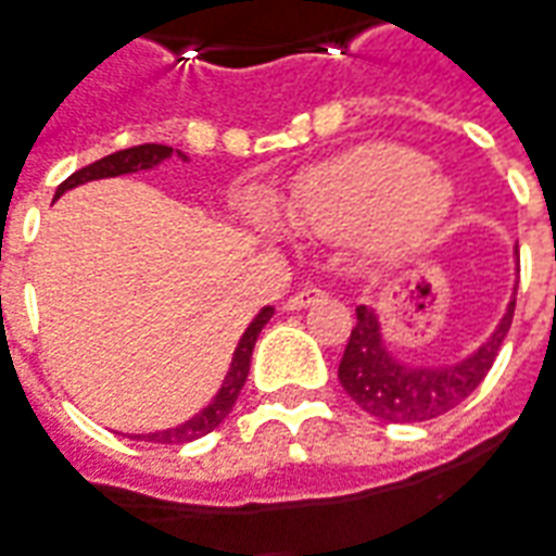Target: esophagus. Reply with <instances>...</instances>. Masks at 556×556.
I'll return each instance as SVG.
<instances>
[{"label": "esophagus", "instance_id": "esophagus-1", "mask_svg": "<svg viewBox=\"0 0 556 556\" xmlns=\"http://www.w3.org/2000/svg\"><path fill=\"white\" fill-rule=\"evenodd\" d=\"M321 298H325V291L316 289V286H304V289H298L289 301H286V309H304V306L316 304Z\"/></svg>", "mask_w": 556, "mask_h": 556}]
</instances>
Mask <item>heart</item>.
<instances>
[{
	"label": "heart",
	"mask_w": 556,
	"mask_h": 556,
	"mask_svg": "<svg viewBox=\"0 0 556 556\" xmlns=\"http://www.w3.org/2000/svg\"><path fill=\"white\" fill-rule=\"evenodd\" d=\"M452 180L421 153L372 143L304 177L289 201V223L309 238L364 231L376 252H406L452 211Z\"/></svg>",
	"instance_id": "heart-1"
}]
</instances>
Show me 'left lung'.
Returning a JSON list of instances; mask_svg holds the SVG:
<instances>
[{"label": "left lung", "mask_w": 556, "mask_h": 556, "mask_svg": "<svg viewBox=\"0 0 556 556\" xmlns=\"http://www.w3.org/2000/svg\"><path fill=\"white\" fill-rule=\"evenodd\" d=\"M518 294V286H515ZM355 328L345 343L340 361V386L358 403L364 413L382 418L388 425H413L448 413L481 386V379L494 367L496 352L506 340L515 316V298L496 321L494 333L472 349L469 355L452 364H409L388 349L379 325V313L361 304L355 309Z\"/></svg>", "instance_id": "left-lung-1"}]
</instances>
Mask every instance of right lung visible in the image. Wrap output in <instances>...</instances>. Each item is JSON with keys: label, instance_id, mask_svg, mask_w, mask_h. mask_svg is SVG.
Wrapping results in <instances>:
<instances>
[{"label": "right lung", "instance_id": "add662e5", "mask_svg": "<svg viewBox=\"0 0 556 556\" xmlns=\"http://www.w3.org/2000/svg\"><path fill=\"white\" fill-rule=\"evenodd\" d=\"M177 153V156H186L180 150H174V147H165V143H141V147H129V150H119V153H111V156L99 159V162H92L87 168L75 170L68 180H62L56 186V195H65L68 189H75L80 184H89V180H104V177H119V174H135V170H150L156 168L159 162H165ZM274 316V306H262L258 309V316L252 318L250 328L243 331L240 337L238 349H235V358H231V367L225 372L223 386L216 391V397L201 409L198 415H192L189 421L177 427H168V430H156V433H138L135 440L143 442H162V445H184V442H192L198 437H207L211 430L223 425L228 413L235 409V403H238V394L243 382H247V376H250V361H252V349H255V340H258V333L265 328L267 321Z\"/></svg>", "mask_w": 556, "mask_h": 556}]
</instances>
